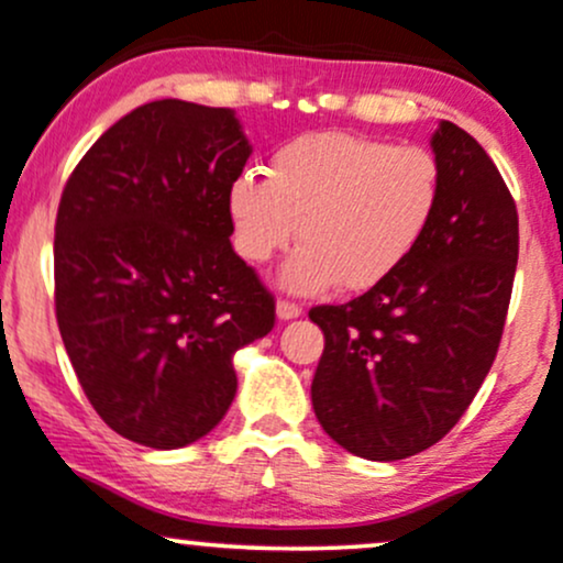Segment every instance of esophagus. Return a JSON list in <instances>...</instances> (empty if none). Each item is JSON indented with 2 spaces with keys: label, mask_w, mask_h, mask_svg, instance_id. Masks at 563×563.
I'll return each instance as SVG.
<instances>
[{
  "label": "esophagus",
  "mask_w": 563,
  "mask_h": 563,
  "mask_svg": "<svg viewBox=\"0 0 563 563\" xmlns=\"http://www.w3.org/2000/svg\"><path fill=\"white\" fill-rule=\"evenodd\" d=\"M275 314H277V320H296L301 314V307L294 305V301L280 299L275 305Z\"/></svg>",
  "instance_id": "1"
}]
</instances>
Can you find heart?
<instances>
[{"label": "heart", "mask_w": 563, "mask_h": 563, "mask_svg": "<svg viewBox=\"0 0 563 563\" xmlns=\"http://www.w3.org/2000/svg\"><path fill=\"white\" fill-rule=\"evenodd\" d=\"M443 197L435 154L352 133H310L272 157L267 178L243 170L227 189L234 249L249 264L294 243L277 283L312 296L339 283L368 291L404 267Z\"/></svg>", "instance_id": "1"}]
</instances>
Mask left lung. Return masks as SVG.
I'll use <instances>...</instances> for the list:
<instances>
[{
    "instance_id": "8db88e82",
    "label": "left lung",
    "mask_w": 563,
    "mask_h": 563,
    "mask_svg": "<svg viewBox=\"0 0 563 563\" xmlns=\"http://www.w3.org/2000/svg\"><path fill=\"white\" fill-rule=\"evenodd\" d=\"M430 146L443 197L419 249L372 291L310 310L325 336L314 417L374 462L424 452L460 422L497 355L516 277L518 213L497 165L449 120Z\"/></svg>"
}]
</instances>
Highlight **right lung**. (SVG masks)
I'll return each instance as SVG.
<instances>
[{
    "label": "right lung",
    "mask_w": 563,
    "mask_h": 563,
    "mask_svg": "<svg viewBox=\"0 0 563 563\" xmlns=\"http://www.w3.org/2000/svg\"><path fill=\"white\" fill-rule=\"evenodd\" d=\"M251 152L232 109L163 98L117 120L66 181L60 339L98 417L141 446L208 435L238 393L234 352L275 325L230 243L227 189Z\"/></svg>",
    "instance_id": "right-lung-1"
}]
</instances>
